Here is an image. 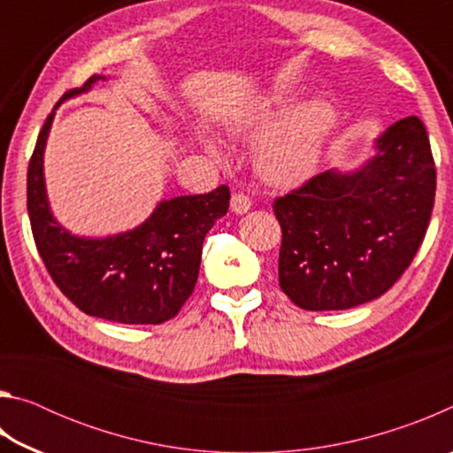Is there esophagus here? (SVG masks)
I'll return each instance as SVG.
<instances>
[{
  "label": "esophagus",
  "instance_id": "obj_1",
  "mask_svg": "<svg viewBox=\"0 0 453 453\" xmlns=\"http://www.w3.org/2000/svg\"><path fill=\"white\" fill-rule=\"evenodd\" d=\"M251 208V197L245 196V194H237L232 196V211L237 213V216H242V213H245Z\"/></svg>",
  "mask_w": 453,
  "mask_h": 453
}]
</instances>
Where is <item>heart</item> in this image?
<instances>
[{"label": "heart", "instance_id": "1", "mask_svg": "<svg viewBox=\"0 0 453 453\" xmlns=\"http://www.w3.org/2000/svg\"><path fill=\"white\" fill-rule=\"evenodd\" d=\"M275 116L272 104L250 113L248 118L234 127L243 134L250 129L264 127ZM337 124L335 107L327 99H310L289 111L257 148V167L267 180L275 183H289L303 178L318 164L329 134ZM218 156L216 148H208Z\"/></svg>", "mask_w": 453, "mask_h": 453}]
</instances>
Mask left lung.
<instances>
[{"mask_svg":"<svg viewBox=\"0 0 453 453\" xmlns=\"http://www.w3.org/2000/svg\"><path fill=\"white\" fill-rule=\"evenodd\" d=\"M356 172L327 170L273 199L281 226L280 286L302 310L372 302L408 270L435 199L426 126L403 118L375 140Z\"/></svg>","mask_w":453,"mask_h":453,"instance_id":"obj_1","label":"left lung"}]
</instances>
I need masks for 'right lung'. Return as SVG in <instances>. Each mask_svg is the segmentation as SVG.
<instances>
[{
    "label": "right lung",
    "mask_w": 453,
    "mask_h": 453,
    "mask_svg": "<svg viewBox=\"0 0 453 453\" xmlns=\"http://www.w3.org/2000/svg\"><path fill=\"white\" fill-rule=\"evenodd\" d=\"M97 80L104 78L91 75L81 88L65 91L59 104L88 91ZM51 121L53 111L27 167V213L45 270L88 316L132 326L175 318L196 288L203 237L227 213L229 188L162 202L132 232L104 240L72 235L51 216L45 196L43 150Z\"/></svg>",
    "instance_id": "obj_1"
}]
</instances>
